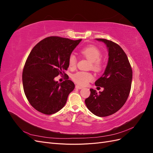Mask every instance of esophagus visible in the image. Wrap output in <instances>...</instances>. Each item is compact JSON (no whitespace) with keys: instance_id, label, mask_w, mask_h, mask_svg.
I'll return each instance as SVG.
<instances>
[{"instance_id":"34e87169","label":"esophagus","mask_w":153,"mask_h":153,"mask_svg":"<svg viewBox=\"0 0 153 153\" xmlns=\"http://www.w3.org/2000/svg\"><path fill=\"white\" fill-rule=\"evenodd\" d=\"M75 88H76V89H82L83 87L82 86L78 85H75Z\"/></svg>"}]
</instances>
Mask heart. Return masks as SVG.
Segmentation results:
<instances>
[{
  "instance_id": "b5f03b06",
  "label": "heart",
  "mask_w": 153,
  "mask_h": 153,
  "mask_svg": "<svg viewBox=\"0 0 153 153\" xmlns=\"http://www.w3.org/2000/svg\"><path fill=\"white\" fill-rule=\"evenodd\" d=\"M81 53L91 61L90 68L96 72H99L103 68V62L100 57L101 53L100 50L94 46L82 48L80 51ZM77 64V58L74 54H71L68 58V66L71 69H75ZM72 80L76 84L80 85H86L88 83L92 81L94 76L90 72L78 71L74 73L71 76Z\"/></svg>"
}]
</instances>
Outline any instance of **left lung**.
I'll list each match as a JSON object with an SVG mask.
<instances>
[{
  "instance_id": "8db88e82",
  "label": "left lung",
  "mask_w": 153,
  "mask_h": 153,
  "mask_svg": "<svg viewBox=\"0 0 153 153\" xmlns=\"http://www.w3.org/2000/svg\"><path fill=\"white\" fill-rule=\"evenodd\" d=\"M108 49V62L103 75L95 82L104 88L97 93L91 89V94L85 100L87 108L98 117L115 113L126 103L131 90L132 69L126 54L119 45L106 39L98 38Z\"/></svg>"
}]
</instances>
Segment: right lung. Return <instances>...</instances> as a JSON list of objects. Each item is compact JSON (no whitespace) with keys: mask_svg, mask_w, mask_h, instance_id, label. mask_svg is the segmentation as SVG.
<instances>
[{"mask_svg":"<svg viewBox=\"0 0 153 153\" xmlns=\"http://www.w3.org/2000/svg\"><path fill=\"white\" fill-rule=\"evenodd\" d=\"M81 40L50 36L31 50L23 69L22 82L27 100L38 112L51 115L65 105L75 84L68 79L58 83L54 78L67 76L64 71L69 67L68 58Z\"/></svg>","mask_w":153,"mask_h":153,"instance_id":"add662e5","label":"right lung"}]
</instances>
